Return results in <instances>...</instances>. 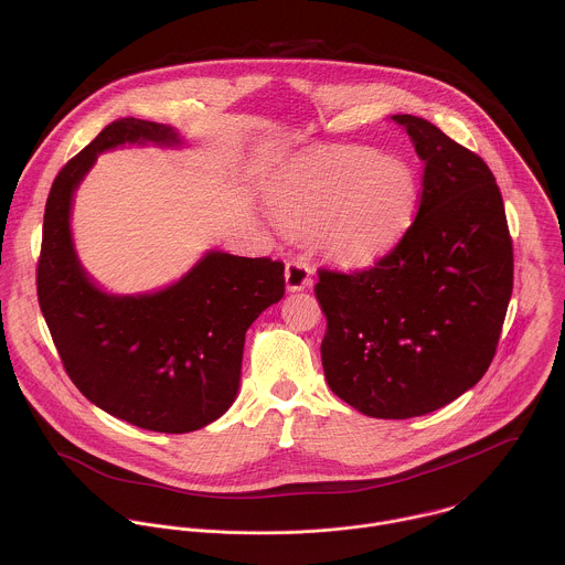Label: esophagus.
I'll list each match as a JSON object with an SVG mask.
<instances>
[{
    "mask_svg": "<svg viewBox=\"0 0 565 565\" xmlns=\"http://www.w3.org/2000/svg\"><path fill=\"white\" fill-rule=\"evenodd\" d=\"M311 274H313V267L305 258H291L287 263V269H285L287 289L289 291L307 289L311 285Z\"/></svg>",
    "mask_w": 565,
    "mask_h": 565,
    "instance_id": "esophagus-1",
    "label": "esophagus"
}]
</instances>
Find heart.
<instances>
[{
	"instance_id": "heart-1",
	"label": "heart",
	"mask_w": 565,
	"mask_h": 565,
	"mask_svg": "<svg viewBox=\"0 0 565 565\" xmlns=\"http://www.w3.org/2000/svg\"><path fill=\"white\" fill-rule=\"evenodd\" d=\"M419 200L413 169L370 148H348L294 173L274 195L278 222L313 233L345 265L370 263L411 226Z\"/></svg>"
}]
</instances>
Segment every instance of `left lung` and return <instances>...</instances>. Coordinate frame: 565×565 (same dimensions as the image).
<instances>
[{
    "label": "left lung",
    "instance_id": "1",
    "mask_svg": "<svg viewBox=\"0 0 565 565\" xmlns=\"http://www.w3.org/2000/svg\"><path fill=\"white\" fill-rule=\"evenodd\" d=\"M424 161L419 206L372 267L318 269L322 365L381 419L437 411L483 379L513 291V243L487 162L422 117L394 115Z\"/></svg>",
    "mask_w": 565,
    "mask_h": 565
}]
</instances>
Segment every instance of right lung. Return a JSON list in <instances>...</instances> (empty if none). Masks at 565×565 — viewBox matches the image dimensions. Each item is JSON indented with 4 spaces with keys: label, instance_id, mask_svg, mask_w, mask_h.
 Listing matches in <instances>:
<instances>
[{
    "label": "right lung",
    "instance_id": "obj_1",
    "mask_svg": "<svg viewBox=\"0 0 565 565\" xmlns=\"http://www.w3.org/2000/svg\"><path fill=\"white\" fill-rule=\"evenodd\" d=\"M146 141L180 143L169 126L124 117L58 171L45 204L36 296L82 396L139 428L189 433L235 403L245 330L285 296V263L209 252L157 294L97 289L74 252L72 198L99 152Z\"/></svg>",
    "mask_w": 565,
    "mask_h": 565
}]
</instances>
